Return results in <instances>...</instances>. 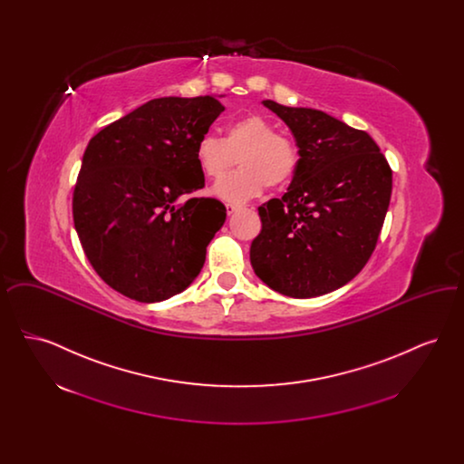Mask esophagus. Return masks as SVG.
I'll use <instances>...</instances> for the list:
<instances>
[{
  "label": "esophagus",
  "instance_id": "1",
  "mask_svg": "<svg viewBox=\"0 0 464 464\" xmlns=\"http://www.w3.org/2000/svg\"><path fill=\"white\" fill-rule=\"evenodd\" d=\"M237 210H238V205H233V203H227V205H226V212H227V216H233Z\"/></svg>",
  "mask_w": 464,
  "mask_h": 464
}]
</instances>
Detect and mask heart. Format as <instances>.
I'll use <instances>...</instances> for the list:
<instances>
[{
    "label": "heart",
    "instance_id": "1",
    "mask_svg": "<svg viewBox=\"0 0 464 464\" xmlns=\"http://www.w3.org/2000/svg\"><path fill=\"white\" fill-rule=\"evenodd\" d=\"M237 158L242 169L224 177L216 186V195L229 203L256 198L265 186L282 188L299 169L295 144L280 135V130L259 114L231 121L222 139L203 135L195 146L199 170L212 180L226 176L237 163Z\"/></svg>",
    "mask_w": 464,
    "mask_h": 464
}]
</instances>
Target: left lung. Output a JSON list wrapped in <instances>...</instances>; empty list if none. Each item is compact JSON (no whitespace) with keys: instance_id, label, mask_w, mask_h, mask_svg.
<instances>
[{"instance_id":"1","label":"left lung","mask_w":464,"mask_h":464,"mask_svg":"<svg viewBox=\"0 0 464 464\" xmlns=\"http://www.w3.org/2000/svg\"><path fill=\"white\" fill-rule=\"evenodd\" d=\"M263 104L294 133L299 169L282 198L259 207L263 227L250 263L284 295H324L371 259L392 198V169L369 133L324 111Z\"/></svg>"}]
</instances>
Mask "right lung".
Instances as JSON below:
<instances>
[{"mask_svg":"<svg viewBox=\"0 0 464 464\" xmlns=\"http://www.w3.org/2000/svg\"><path fill=\"white\" fill-rule=\"evenodd\" d=\"M222 111L212 95L161 97L90 139L72 219L90 265L116 292L158 303L198 276L226 207L188 197L205 184L195 146Z\"/></svg>","mask_w":464,"mask_h":464,"instance_id":"1","label":"right lung"}]
</instances>
